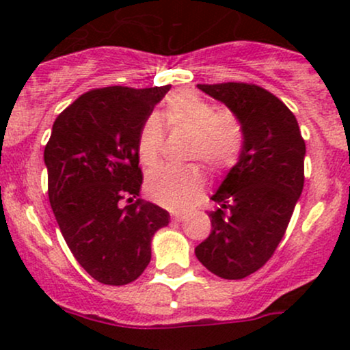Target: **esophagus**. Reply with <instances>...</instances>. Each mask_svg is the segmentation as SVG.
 <instances>
[{
    "label": "esophagus",
    "instance_id": "esophagus-1",
    "mask_svg": "<svg viewBox=\"0 0 350 350\" xmlns=\"http://www.w3.org/2000/svg\"><path fill=\"white\" fill-rule=\"evenodd\" d=\"M184 219H186V215L180 214V212H172V214H171L172 222H183Z\"/></svg>",
    "mask_w": 350,
    "mask_h": 350
}]
</instances>
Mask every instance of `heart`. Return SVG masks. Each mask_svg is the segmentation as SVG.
Listing matches in <instances>:
<instances>
[{
	"label": "heart",
	"instance_id": "obj_1",
	"mask_svg": "<svg viewBox=\"0 0 350 350\" xmlns=\"http://www.w3.org/2000/svg\"><path fill=\"white\" fill-rule=\"evenodd\" d=\"M163 118L171 130L192 133L189 158L202 159L211 170L228 171L242 158L247 130L239 115L219 108L194 90L172 92L164 100ZM164 142V124L156 113L143 120L136 139L138 158L144 166L158 163ZM146 194L167 208H186L204 189V174L199 166L156 167L146 178Z\"/></svg>",
	"mask_w": 350,
	"mask_h": 350
}]
</instances>
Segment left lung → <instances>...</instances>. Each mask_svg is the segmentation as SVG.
I'll return each instance as SVG.
<instances>
[{
	"instance_id": "obj_1",
	"label": "left lung",
	"mask_w": 350,
	"mask_h": 350,
	"mask_svg": "<svg viewBox=\"0 0 350 350\" xmlns=\"http://www.w3.org/2000/svg\"><path fill=\"white\" fill-rule=\"evenodd\" d=\"M242 118L247 142L212 200L211 235L196 247L208 271L242 280L263 267L286 232L304 186L306 144L296 116L267 88L245 82L199 83Z\"/></svg>"
}]
</instances>
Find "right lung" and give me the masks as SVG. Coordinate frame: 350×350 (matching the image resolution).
<instances>
[{
  "mask_svg": "<svg viewBox=\"0 0 350 350\" xmlns=\"http://www.w3.org/2000/svg\"><path fill=\"white\" fill-rule=\"evenodd\" d=\"M170 88H94L52 124L44 150L52 212L72 255L98 283L138 278L151 260L152 235L170 224L164 208L138 199L136 150L143 120Z\"/></svg>",
  "mask_w": 350,
  "mask_h": 350,
  "instance_id": "1",
  "label": "right lung"
}]
</instances>
